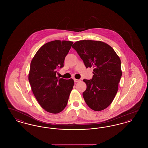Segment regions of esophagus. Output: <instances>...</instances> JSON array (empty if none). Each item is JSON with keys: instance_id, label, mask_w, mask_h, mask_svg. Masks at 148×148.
Wrapping results in <instances>:
<instances>
[{"instance_id": "1", "label": "esophagus", "mask_w": 148, "mask_h": 148, "mask_svg": "<svg viewBox=\"0 0 148 148\" xmlns=\"http://www.w3.org/2000/svg\"><path fill=\"white\" fill-rule=\"evenodd\" d=\"M74 82H75V83H77V82L80 81V80H79V79H74Z\"/></svg>"}]
</instances>
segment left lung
<instances>
[{"instance_id":"left-lung-1","label":"left lung","mask_w":148,"mask_h":148,"mask_svg":"<svg viewBox=\"0 0 148 148\" xmlns=\"http://www.w3.org/2000/svg\"><path fill=\"white\" fill-rule=\"evenodd\" d=\"M72 47L83 60L86 68H94L91 80L84 79L86 89L83 98L94 111H101L111 104L122 75L119 56L109 45L97 40H83Z\"/></svg>"}]
</instances>
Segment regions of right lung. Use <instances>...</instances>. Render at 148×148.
I'll return each mask as SVG.
<instances>
[{"label":"right lung","instance_id":"right-lung-1","mask_svg":"<svg viewBox=\"0 0 148 148\" xmlns=\"http://www.w3.org/2000/svg\"><path fill=\"white\" fill-rule=\"evenodd\" d=\"M73 42L56 40L44 44L32 60L29 82L40 106L47 112L57 114L66 107L74 80L56 77Z\"/></svg>","mask_w":148,"mask_h":148}]
</instances>
